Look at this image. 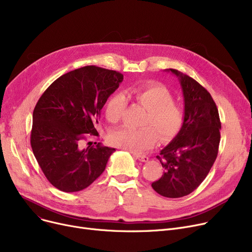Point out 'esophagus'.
Segmentation results:
<instances>
[{
  "label": "esophagus",
  "instance_id": "34e87169",
  "mask_svg": "<svg viewBox=\"0 0 252 252\" xmlns=\"http://www.w3.org/2000/svg\"><path fill=\"white\" fill-rule=\"evenodd\" d=\"M134 157L137 158L138 160L142 161V162H147L149 160V157L146 155H141V154H134Z\"/></svg>",
  "mask_w": 252,
  "mask_h": 252
}]
</instances>
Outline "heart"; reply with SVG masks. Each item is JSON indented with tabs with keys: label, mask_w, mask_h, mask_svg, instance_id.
Returning a JSON list of instances; mask_svg holds the SVG:
<instances>
[{
	"label": "heart",
	"mask_w": 252,
	"mask_h": 252,
	"mask_svg": "<svg viewBox=\"0 0 252 252\" xmlns=\"http://www.w3.org/2000/svg\"><path fill=\"white\" fill-rule=\"evenodd\" d=\"M130 94L148 110L143 128L136 129L122 126L112 130L109 141L114 146L129 152H141L154 146L158 134L163 140L174 138L182 127L183 110L174 103L170 91L160 85L142 86L130 90ZM126 106V98L122 93H116L106 104L105 115L110 123L121 118Z\"/></svg>",
	"instance_id": "b5f03b06"
}]
</instances>
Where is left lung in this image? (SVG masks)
Masks as SVG:
<instances>
[{"mask_svg":"<svg viewBox=\"0 0 252 252\" xmlns=\"http://www.w3.org/2000/svg\"><path fill=\"white\" fill-rule=\"evenodd\" d=\"M184 97V121L178 135L157 155L163 175L152 183L161 196L179 198L192 193L204 181L219 151L221 127L217 105L199 83L176 69Z\"/></svg>","mask_w":252,"mask_h":252,"instance_id":"1","label":"left lung"}]
</instances>
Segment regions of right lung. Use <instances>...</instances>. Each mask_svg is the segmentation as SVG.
<instances>
[{"instance_id": "1", "label": "right lung", "mask_w": 252, "mask_h": 252, "mask_svg": "<svg viewBox=\"0 0 252 252\" xmlns=\"http://www.w3.org/2000/svg\"><path fill=\"white\" fill-rule=\"evenodd\" d=\"M123 79L117 71L85 66L58 77L38 99L31 145L44 175L60 191L84 190L105 170L115 149L81 145L87 134L98 135L101 110Z\"/></svg>"}]
</instances>
